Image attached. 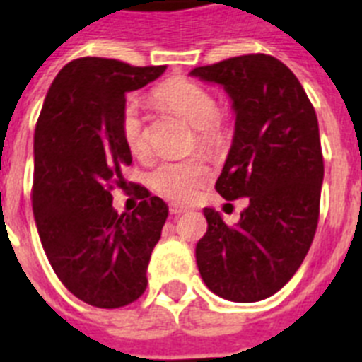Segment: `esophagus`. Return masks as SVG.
<instances>
[{
    "label": "esophagus",
    "instance_id": "34e87169",
    "mask_svg": "<svg viewBox=\"0 0 362 362\" xmlns=\"http://www.w3.org/2000/svg\"><path fill=\"white\" fill-rule=\"evenodd\" d=\"M187 207H183V205H177V204H170V213L172 215H181V213H187Z\"/></svg>",
    "mask_w": 362,
    "mask_h": 362
}]
</instances>
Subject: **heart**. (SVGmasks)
Here are the masks:
<instances>
[{
	"label": "heart",
	"instance_id": "heart-1",
	"mask_svg": "<svg viewBox=\"0 0 362 362\" xmlns=\"http://www.w3.org/2000/svg\"><path fill=\"white\" fill-rule=\"evenodd\" d=\"M155 97L164 108L183 117L190 127L196 129V140L209 151H218L226 146L230 138L228 115L216 108V100L209 89L202 83L190 82L185 78L168 80L155 91ZM121 131L129 151L136 157L147 153V134L140 106L134 100L123 106L121 114ZM211 177V168L202 157L164 160L149 175V185L155 192L172 202H190L196 198L202 187Z\"/></svg>",
	"mask_w": 362,
	"mask_h": 362
}]
</instances>
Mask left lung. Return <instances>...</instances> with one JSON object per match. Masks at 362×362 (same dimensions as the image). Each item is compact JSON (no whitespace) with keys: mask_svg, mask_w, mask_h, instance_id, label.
I'll return each instance as SVG.
<instances>
[{"mask_svg":"<svg viewBox=\"0 0 362 362\" xmlns=\"http://www.w3.org/2000/svg\"><path fill=\"white\" fill-rule=\"evenodd\" d=\"M190 76L218 83L231 99L235 131L215 189L226 199L248 198L235 226L205 207L198 271L222 299H267L296 274L316 233L323 183L316 112L273 56L230 57Z\"/></svg>","mask_w":362,"mask_h":362,"instance_id":"obj_1","label":"left lung"}]
</instances>
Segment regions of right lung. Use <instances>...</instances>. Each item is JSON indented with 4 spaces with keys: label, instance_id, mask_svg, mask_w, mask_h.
I'll return each mask as SVG.
<instances>
[{
    "label": "right lung",
    "instance_id": "add662e5",
    "mask_svg": "<svg viewBox=\"0 0 362 362\" xmlns=\"http://www.w3.org/2000/svg\"><path fill=\"white\" fill-rule=\"evenodd\" d=\"M166 66H131L80 57L52 82L35 127L33 216L46 258L72 296L119 308L146 291L147 265L168 205L140 189L132 213H117L132 155L123 140L125 95L157 80Z\"/></svg>",
    "mask_w": 362,
    "mask_h": 362
}]
</instances>
